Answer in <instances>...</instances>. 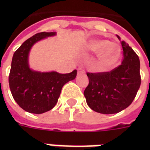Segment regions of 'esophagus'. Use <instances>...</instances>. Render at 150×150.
I'll list each match as a JSON object with an SVG mask.
<instances>
[{"label":"esophagus","mask_w":150,"mask_h":150,"mask_svg":"<svg viewBox=\"0 0 150 150\" xmlns=\"http://www.w3.org/2000/svg\"><path fill=\"white\" fill-rule=\"evenodd\" d=\"M82 73H85V70L82 68H78V74H82Z\"/></svg>","instance_id":"1"}]
</instances>
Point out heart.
I'll return each mask as SVG.
<instances>
[{"mask_svg":"<svg viewBox=\"0 0 150 150\" xmlns=\"http://www.w3.org/2000/svg\"><path fill=\"white\" fill-rule=\"evenodd\" d=\"M86 50L92 53H97L100 63L103 65L111 64L118 58L121 49L117 43L107 42L105 40L93 39L86 44Z\"/></svg>","mask_w":150,"mask_h":150,"instance_id":"1","label":"heart"}]
</instances>
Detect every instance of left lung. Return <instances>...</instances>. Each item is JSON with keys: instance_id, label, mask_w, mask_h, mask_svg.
<instances>
[{"instance_id": "obj_1", "label": "left lung", "mask_w": 150, "mask_h": 150, "mask_svg": "<svg viewBox=\"0 0 150 150\" xmlns=\"http://www.w3.org/2000/svg\"><path fill=\"white\" fill-rule=\"evenodd\" d=\"M121 46L124 57L118 67L107 72H87L89 85L84 96L88 106L100 114H116L127 108L141 85L139 57L125 41Z\"/></svg>"}]
</instances>
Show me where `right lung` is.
Returning <instances> with one entry per match:
<instances>
[{"label": "right lung", "mask_w": 150, "mask_h": 150, "mask_svg": "<svg viewBox=\"0 0 150 150\" xmlns=\"http://www.w3.org/2000/svg\"><path fill=\"white\" fill-rule=\"evenodd\" d=\"M55 35V32L35 34L13 55L8 79L11 93L19 107L31 114L50 110L57 103L64 85L75 79L77 75V70L60 74L57 71L40 72L29 68V54L32 47L36 42Z\"/></svg>", "instance_id": "obj_1"}]
</instances>
